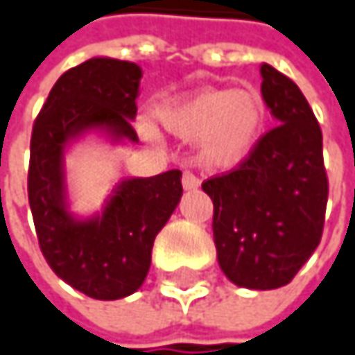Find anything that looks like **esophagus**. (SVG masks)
I'll return each instance as SVG.
<instances>
[{
	"label": "esophagus",
	"mask_w": 355,
	"mask_h": 355,
	"mask_svg": "<svg viewBox=\"0 0 355 355\" xmlns=\"http://www.w3.org/2000/svg\"><path fill=\"white\" fill-rule=\"evenodd\" d=\"M180 180H182V187H184V189H189V191H191V189H197V187L201 184L199 177H197V175H193L191 171H184Z\"/></svg>",
	"instance_id": "1"
}]
</instances>
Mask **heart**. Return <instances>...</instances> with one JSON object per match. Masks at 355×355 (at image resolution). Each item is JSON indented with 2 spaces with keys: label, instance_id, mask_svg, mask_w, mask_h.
Instances as JSON below:
<instances>
[{
  "label": "heart",
  "instance_id": "heart-1",
  "mask_svg": "<svg viewBox=\"0 0 355 355\" xmlns=\"http://www.w3.org/2000/svg\"><path fill=\"white\" fill-rule=\"evenodd\" d=\"M160 123L178 138L201 136V156L213 166L243 160L262 132V103L252 91L205 89L171 101L158 112ZM148 134L152 130L146 128Z\"/></svg>",
  "mask_w": 355,
  "mask_h": 355
}]
</instances>
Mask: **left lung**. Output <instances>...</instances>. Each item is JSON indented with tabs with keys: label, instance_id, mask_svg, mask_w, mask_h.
Here are the masks:
<instances>
[{
	"label": "left lung",
	"instance_id": "obj_1",
	"mask_svg": "<svg viewBox=\"0 0 355 355\" xmlns=\"http://www.w3.org/2000/svg\"><path fill=\"white\" fill-rule=\"evenodd\" d=\"M262 97L278 125L242 162L207 178L213 242L223 274L238 286L288 284L321 242L329 180L319 121L297 83L260 67Z\"/></svg>",
	"mask_w": 355,
	"mask_h": 355
}]
</instances>
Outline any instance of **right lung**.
Here are the masks:
<instances>
[{
	"mask_svg": "<svg viewBox=\"0 0 355 355\" xmlns=\"http://www.w3.org/2000/svg\"><path fill=\"white\" fill-rule=\"evenodd\" d=\"M140 79L134 62L85 60L54 83L32 128L28 201L40 250L56 276L99 301L142 286L154 238L182 195L180 171L123 180L101 217L77 221L64 205L62 154L71 138L95 128L138 140L132 119Z\"/></svg>",
	"mask_w": 355,
	"mask_h": 355,
	"instance_id": "1",
	"label": "right lung"
}]
</instances>
